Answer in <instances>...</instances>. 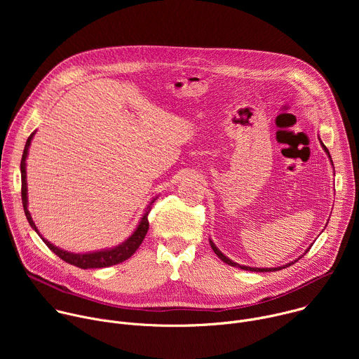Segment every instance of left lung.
<instances>
[{
    "mask_svg": "<svg viewBox=\"0 0 359 359\" xmlns=\"http://www.w3.org/2000/svg\"><path fill=\"white\" fill-rule=\"evenodd\" d=\"M320 143H321L323 149L325 150V153H327V155H328V158H330V161H331V156H330V151H328V149L325 147V144H324V143L321 142V139H320ZM331 163H332V161H331ZM209 241H210V245H212L213 251H215V252H216V254L219 255V259H220L222 262H224V263H226V264H229V266H233V267H240L241 270H245V271H255V273H269V271H277V270H281V269H287L288 266H292V264H294V263H297V262H298V260H299L301 257H304V254H305V252H309V250L311 248V247H309V248H306V250L304 251V254H301V255H299V257H298V259H295L294 262H290L288 264H284V266H281V267H274V269H269V267H267V269H259V267H248V266H240V264L234 263L233 260H230L229 257H226V255H224V254H223V252H222V251H220V250H219V248L216 247V244H215V243H213V241H212L210 238H209Z\"/></svg>",
    "mask_w": 359,
    "mask_h": 359,
    "instance_id": "obj_1",
    "label": "left lung"
}]
</instances>
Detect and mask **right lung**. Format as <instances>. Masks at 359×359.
Wrapping results in <instances>:
<instances>
[{"label":"right lung","instance_id":"1","mask_svg":"<svg viewBox=\"0 0 359 359\" xmlns=\"http://www.w3.org/2000/svg\"><path fill=\"white\" fill-rule=\"evenodd\" d=\"M35 132H32L29 135V137L27 139V143H25V147H24V153H22V159H21V183H22V187H21V197H22V206H24V213L27 216V220L29 223V226L36 231V234L42 238V241L48 245L49 250H53L60 259H62L64 262H67L68 264H72V266H76L79 269H104V267H111V266H115V264H119L125 260H128L129 257H132L133 252L139 248V245L142 244L147 230H149V222H147V215L150 212V208L151 204L155 203V200L158 197L153 198L150 203L147 209L144 210L137 227L135 229V231L123 241L119 245H115L112 248H105V250H97V251H89V252H71V251H67V250H62L57 245H54L50 241H48L46 238L42 237V234L39 233V230L36 229L29 212H28V193H27V158H28V150H29V144H31V140L34 137Z\"/></svg>","mask_w":359,"mask_h":359}]
</instances>
